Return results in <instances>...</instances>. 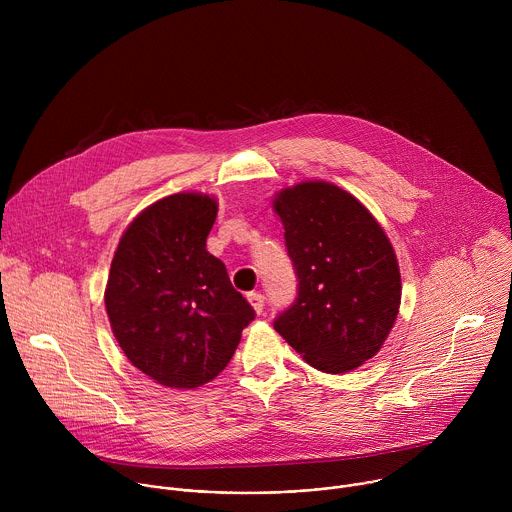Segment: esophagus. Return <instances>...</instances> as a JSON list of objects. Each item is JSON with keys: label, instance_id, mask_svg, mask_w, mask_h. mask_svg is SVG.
<instances>
[{"label": "esophagus", "instance_id": "34e87169", "mask_svg": "<svg viewBox=\"0 0 512 512\" xmlns=\"http://www.w3.org/2000/svg\"><path fill=\"white\" fill-rule=\"evenodd\" d=\"M247 300H249V304L253 306V310H255L257 314H261V312H263V306H265V298H263V294H259V291H251V294L247 296Z\"/></svg>", "mask_w": 512, "mask_h": 512}]
</instances>
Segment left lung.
I'll list each match as a JSON object with an SVG mask.
<instances>
[{"instance_id": "left-lung-1", "label": "left lung", "mask_w": 512, "mask_h": 512, "mask_svg": "<svg viewBox=\"0 0 512 512\" xmlns=\"http://www.w3.org/2000/svg\"><path fill=\"white\" fill-rule=\"evenodd\" d=\"M298 298L273 328L314 369L348 373L387 340L401 304L397 255L383 227L330 182H300L275 194Z\"/></svg>"}]
</instances>
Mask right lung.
<instances>
[{"label":"right lung","instance_id":"1","mask_svg":"<svg viewBox=\"0 0 512 512\" xmlns=\"http://www.w3.org/2000/svg\"><path fill=\"white\" fill-rule=\"evenodd\" d=\"M218 202L180 192L141 210L111 261L105 308L133 364L154 383L196 389L221 373L255 310L206 251Z\"/></svg>","mask_w":512,"mask_h":512}]
</instances>
